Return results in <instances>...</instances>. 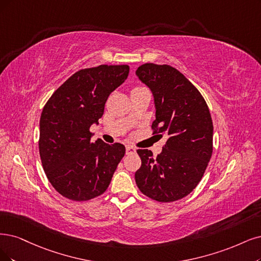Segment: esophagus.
I'll return each mask as SVG.
<instances>
[{
    "mask_svg": "<svg viewBox=\"0 0 261 261\" xmlns=\"http://www.w3.org/2000/svg\"><path fill=\"white\" fill-rule=\"evenodd\" d=\"M137 151V149L134 148L133 146H127L125 147V153H127V155H130V153H134Z\"/></svg>",
    "mask_w": 261,
    "mask_h": 261,
    "instance_id": "34e87169",
    "label": "esophagus"
}]
</instances>
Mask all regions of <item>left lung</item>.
I'll use <instances>...</instances> for the list:
<instances>
[{"mask_svg":"<svg viewBox=\"0 0 261 261\" xmlns=\"http://www.w3.org/2000/svg\"><path fill=\"white\" fill-rule=\"evenodd\" d=\"M136 74L153 95V134L168 137L157 158L148 149L137 150L142 160L136 172L137 185L152 200H179L197 187L213 152V121L207 104L175 67L145 63Z\"/></svg>","mask_w":261,"mask_h":261,"instance_id":"1","label":"left lung"}]
</instances>
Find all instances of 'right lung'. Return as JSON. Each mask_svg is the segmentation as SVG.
<instances>
[{"instance_id": "1", "label": "right lung", "mask_w": 261, "mask_h": 261, "mask_svg": "<svg viewBox=\"0 0 261 261\" xmlns=\"http://www.w3.org/2000/svg\"><path fill=\"white\" fill-rule=\"evenodd\" d=\"M129 65L102 64L73 74L45 104L40 120V156L45 174L59 194L87 201L108 189L124 156L120 143L91 142L110 94L129 74Z\"/></svg>"}]
</instances>
